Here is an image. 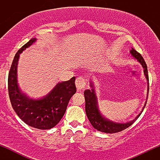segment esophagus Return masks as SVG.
Segmentation results:
<instances>
[{
    "label": "esophagus",
    "mask_w": 160,
    "mask_h": 160,
    "mask_svg": "<svg viewBox=\"0 0 160 160\" xmlns=\"http://www.w3.org/2000/svg\"><path fill=\"white\" fill-rule=\"evenodd\" d=\"M75 84H76V87L78 91H81L85 88L86 86V80L82 77H79L77 78L76 81H75Z\"/></svg>",
    "instance_id": "esophagus-1"
}]
</instances>
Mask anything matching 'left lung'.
Wrapping results in <instances>:
<instances>
[{
	"mask_svg": "<svg viewBox=\"0 0 160 160\" xmlns=\"http://www.w3.org/2000/svg\"><path fill=\"white\" fill-rule=\"evenodd\" d=\"M130 53L138 62H140V64L142 65L143 68H144V73L145 75V78L148 80V82H149V78H148V67H147L146 63H145L144 58L141 56V55L139 52H138L135 49L132 48L130 50ZM90 87L92 88L91 90L87 89V90L84 91V97H85V110L88 119H89V122L92 124V126L94 127L95 129L98 130V131L102 132L105 133H116L122 131V130L126 129L128 127H129L131 125L134 123L135 120L140 117V115L142 113L143 110L146 105L145 103L143 110L139 113L138 115L135 117V120L130 121L128 122H113V121L108 120V118L104 117L102 113H100V111L98 110V102H97V97L95 95L94 85H93L92 82H90ZM148 92H149V84H148Z\"/></svg>",
	"mask_w": 160,
	"mask_h": 160,
	"instance_id": "1",
	"label": "left lung"
}]
</instances>
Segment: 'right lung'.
I'll use <instances>...</instances> for the list:
<instances>
[{"label":"right lung","instance_id":"add662e5","mask_svg":"<svg viewBox=\"0 0 160 160\" xmlns=\"http://www.w3.org/2000/svg\"><path fill=\"white\" fill-rule=\"evenodd\" d=\"M36 41L32 38L16 52L8 75V92L12 107L19 118L38 129L54 127L65 114L72 95L76 92L75 77L58 82L48 95L39 99L31 98L20 90L17 82V65L19 54Z\"/></svg>","mask_w":160,"mask_h":160}]
</instances>
